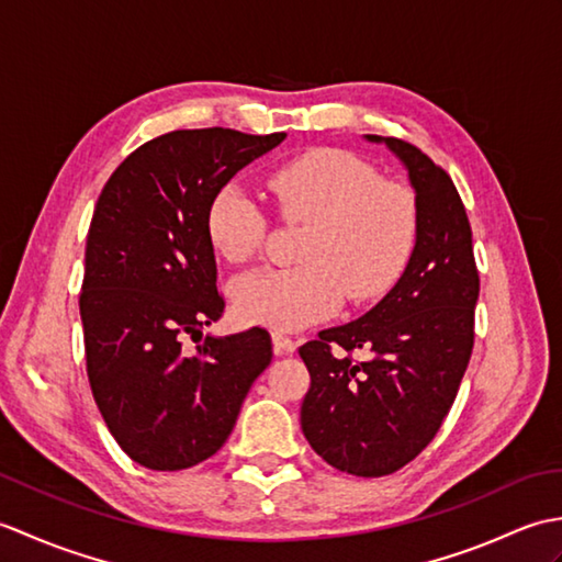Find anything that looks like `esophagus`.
<instances>
[{"mask_svg": "<svg viewBox=\"0 0 562 562\" xmlns=\"http://www.w3.org/2000/svg\"><path fill=\"white\" fill-rule=\"evenodd\" d=\"M272 348H274V355H292L296 350V342L280 330H272Z\"/></svg>", "mask_w": 562, "mask_h": 562, "instance_id": "34e87169", "label": "esophagus"}]
</instances>
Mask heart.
I'll return each instance as SVG.
<instances>
[{"label": "heart", "mask_w": 562, "mask_h": 562, "mask_svg": "<svg viewBox=\"0 0 562 562\" xmlns=\"http://www.w3.org/2000/svg\"><path fill=\"white\" fill-rule=\"evenodd\" d=\"M284 222L308 229L300 268H266L234 284V308L248 324L300 330L333 316L345 294L372 302L398 282L417 238L413 190L384 181L372 164L345 149H316L266 176ZM268 234V220L246 190L229 183L214 193L207 236L229 262H248Z\"/></svg>", "instance_id": "heart-1"}]
</instances>
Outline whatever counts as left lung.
<instances>
[{"instance_id": "1", "label": "left lung", "mask_w": 562, "mask_h": 562, "mask_svg": "<svg viewBox=\"0 0 562 562\" xmlns=\"http://www.w3.org/2000/svg\"><path fill=\"white\" fill-rule=\"evenodd\" d=\"M367 139L384 142L408 169L415 248L396 288L374 308L300 348L312 374L302 429L333 469L379 479L411 463L449 415L473 352L481 280L471 224L449 173L411 142ZM355 349L368 360L355 361Z\"/></svg>"}]
</instances>
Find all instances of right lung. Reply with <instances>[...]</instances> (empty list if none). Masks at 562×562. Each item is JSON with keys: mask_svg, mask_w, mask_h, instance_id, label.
I'll return each mask as SVG.
<instances>
[{"mask_svg": "<svg viewBox=\"0 0 562 562\" xmlns=\"http://www.w3.org/2000/svg\"><path fill=\"white\" fill-rule=\"evenodd\" d=\"M284 137L173 130L130 154L101 190L79 294L87 374L111 435L145 469L181 471L217 453L272 360L266 328L202 338L224 312L207 210Z\"/></svg>", "mask_w": 562, "mask_h": 562, "instance_id": "right-lung-1", "label": "right lung"}]
</instances>
